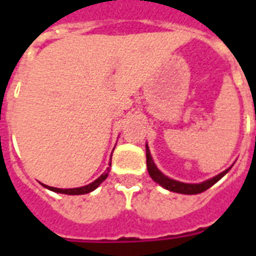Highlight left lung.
Returning a JSON list of instances; mask_svg holds the SVG:
<instances>
[{
  "mask_svg": "<svg viewBox=\"0 0 256 256\" xmlns=\"http://www.w3.org/2000/svg\"><path fill=\"white\" fill-rule=\"evenodd\" d=\"M146 164H148V170L150 176L152 178V180H156V183H160V186L168 188L170 191H174V192H180V194H199V192H203L206 191L207 188H210L212 184L218 182L219 179L222 178L223 175L226 174L227 171L230 168H227L226 171H223L219 175L214 176V178L208 179L206 182L198 183V184H190V183H182L178 182V180H174V179L168 178L164 174H162L156 166L154 164V160H152V156H150V152H148V148L146 146Z\"/></svg>",
  "mask_w": 256,
  "mask_h": 256,
  "instance_id": "8db88e82",
  "label": "left lung"
}]
</instances>
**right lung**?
Wrapping results in <instances>:
<instances>
[{
    "instance_id": "right-lung-1",
    "label": "right lung",
    "mask_w": 256,
    "mask_h": 256,
    "mask_svg": "<svg viewBox=\"0 0 256 256\" xmlns=\"http://www.w3.org/2000/svg\"><path fill=\"white\" fill-rule=\"evenodd\" d=\"M110 166H112V164H110ZM108 171H110V168H108V171H104V174L100 175V178L96 179L94 182L90 183V184H88V186H84V187H77V188H56V187L45 186V184H44V186H45L46 188H49V190L56 191V192H61V194H68V195H82V194H88V192H90V191L96 190V187L100 186V183L104 182V179L108 178Z\"/></svg>"
}]
</instances>
